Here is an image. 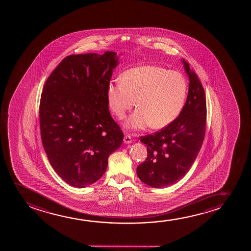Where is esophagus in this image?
<instances>
[{
	"label": "esophagus",
	"instance_id": "1",
	"mask_svg": "<svg viewBox=\"0 0 251 251\" xmlns=\"http://www.w3.org/2000/svg\"><path fill=\"white\" fill-rule=\"evenodd\" d=\"M124 142L125 144H130L132 142V139H131L129 135H125L124 138Z\"/></svg>",
	"mask_w": 251,
	"mask_h": 251
}]
</instances>
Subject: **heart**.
Listing matches in <instances>:
<instances>
[{"label":"heart","mask_w":251,"mask_h":251,"mask_svg":"<svg viewBox=\"0 0 251 251\" xmlns=\"http://www.w3.org/2000/svg\"><path fill=\"white\" fill-rule=\"evenodd\" d=\"M187 95V81L177 71L158 66L146 65L129 69L108 85L110 108L124 119L136 103L137 110L124 124L127 129L141 130L151 125L162 128L181 113Z\"/></svg>","instance_id":"heart-1"}]
</instances>
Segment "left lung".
<instances>
[{
  "label": "left lung",
  "mask_w": 251,
  "mask_h": 251,
  "mask_svg": "<svg viewBox=\"0 0 251 251\" xmlns=\"http://www.w3.org/2000/svg\"><path fill=\"white\" fill-rule=\"evenodd\" d=\"M189 76V93L178 117L162 130L141 136L148 158L136 170L141 182L152 188L175 184L191 168L202 145L206 131L205 92L196 73L182 59Z\"/></svg>",
  "instance_id": "obj_1"
}]
</instances>
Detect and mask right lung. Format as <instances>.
<instances>
[{
	"instance_id": "right-lung-1",
	"label": "right lung",
	"mask_w": 251,
	"mask_h": 251,
	"mask_svg": "<svg viewBox=\"0 0 251 251\" xmlns=\"http://www.w3.org/2000/svg\"><path fill=\"white\" fill-rule=\"evenodd\" d=\"M113 51L67 56L45 82L39 106L49 161L69 185L85 188L103 175L124 133L109 110L107 87L118 65Z\"/></svg>"
}]
</instances>
